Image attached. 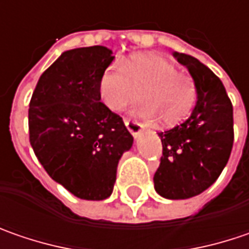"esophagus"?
<instances>
[{
	"mask_svg": "<svg viewBox=\"0 0 249 249\" xmlns=\"http://www.w3.org/2000/svg\"><path fill=\"white\" fill-rule=\"evenodd\" d=\"M125 126L126 129L129 131V134L134 136V138H138L142 132V125L139 123H135V121H131V120H125Z\"/></svg>",
	"mask_w": 249,
	"mask_h": 249,
	"instance_id": "1",
	"label": "esophagus"
}]
</instances>
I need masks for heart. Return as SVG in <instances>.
<instances>
[{
	"label": "heart",
	"instance_id": "heart-1",
	"mask_svg": "<svg viewBox=\"0 0 249 249\" xmlns=\"http://www.w3.org/2000/svg\"><path fill=\"white\" fill-rule=\"evenodd\" d=\"M124 68L111 64L99 78L97 94L110 111H121L135 100L138 92L145 102L135 113L147 121L176 125L192 110L196 100L194 79L177 72L173 62L156 54H138Z\"/></svg>",
	"mask_w": 249,
	"mask_h": 249
}]
</instances>
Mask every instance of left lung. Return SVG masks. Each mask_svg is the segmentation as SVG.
Here are the masks:
<instances>
[{
	"mask_svg": "<svg viewBox=\"0 0 249 249\" xmlns=\"http://www.w3.org/2000/svg\"><path fill=\"white\" fill-rule=\"evenodd\" d=\"M196 88V103L182 124L159 132L163 156L155 189L166 199H188L219 178L231 153L232 106L222 81L199 60L174 51Z\"/></svg>",
	"mask_w": 249,
	"mask_h": 249,
	"instance_id": "8db88e82",
	"label": "left lung"
}]
</instances>
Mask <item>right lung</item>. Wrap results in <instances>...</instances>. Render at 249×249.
<instances>
[{
    "label": "right lung",
    "mask_w": 249,
    "mask_h": 249,
    "mask_svg": "<svg viewBox=\"0 0 249 249\" xmlns=\"http://www.w3.org/2000/svg\"><path fill=\"white\" fill-rule=\"evenodd\" d=\"M113 60L103 46L64 51L40 76L29 104L35 155L51 178L81 199L111 195L118 161L134 143L123 118L97 94Z\"/></svg>",
    "instance_id": "right-lung-1"
}]
</instances>
